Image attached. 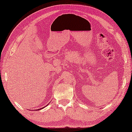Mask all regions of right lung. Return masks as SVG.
Masks as SVG:
<instances>
[{"label":"right lung","mask_w":132,"mask_h":132,"mask_svg":"<svg viewBox=\"0 0 132 132\" xmlns=\"http://www.w3.org/2000/svg\"><path fill=\"white\" fill-rule=\"evenodd\" d=\"M46 106H45V107H46ZM41 108V109H38V110H37V111H38V110H40V109H43V108Z\"/></svg>","instance_id":"add662e5"}]
</instances>
